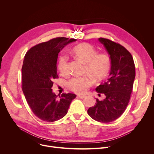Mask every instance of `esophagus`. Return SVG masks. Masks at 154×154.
Listing matches in <instances>:
<instances>
[{
	"label": "esophagus",
	"mask_w": 154,
	"mask_h": 154,
	"mask_svg": "<svg viewBox=\"0 0 154 154\" xmlns=\"http://www.w3.org/2000/svg\"><path fill=\"white\" fill-rule=\"evenodd\" d=\"M77 97H78L79 98L82 99H84V98L85 97V96H84V95H79Z\"/></svg>",
	"instance_id": "esophagus-1"
}]
</instances>
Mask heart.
Listing matches in <instances>:
<instances>
[{
	"label": "heart",
	"mask_w": 154,
	"mask_h": 154,
	"mask_svg": "<svg viewBox=\"0 0 154 154\" xmlns=\"http://www.w3.org/2000/svg\"><path fill=\"white\" fill-rule=\"evenodd\" d=\"M72 54L74 57L85 64L84 72L90 75L97 82L106 78L110 69V58L106 53L97 54L95 47L87 43L80 44L73 48ZM60 74H69V60L66 55L60 56L57 63ZM92 85V80L88 76L75 77L67 83L68 87L77 94L85 92Z\"/></svg>",
	"instance_id": "obj_1"
}]
</instances>
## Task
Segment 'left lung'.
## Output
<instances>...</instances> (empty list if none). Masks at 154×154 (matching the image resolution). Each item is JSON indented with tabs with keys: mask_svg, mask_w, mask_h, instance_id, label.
<instances>
[{
	"mask_svg": "<svg viewBox=\"0 0 154 154\" xmlns=\"http://www.w3.org/2000/svg\"><path fill=\"white\" fill-rule=\"evenodd\" d=\"M99 41L110 55L111 68L107 81L95 88L97 92L105 95V98L96 99L95 106L87 112L97 122L109 123L125 110L133 88L135 68L132 55L124 47L107 38H99Z\"/></svg>",
	"mask_w": 154,
	"mask_h": 154,
	"instance_id": "8db88e82",
	"label": "left lung"
}]
</instances>
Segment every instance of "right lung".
<instances>
[{"instance_id":"obj_1","label":"right lung","mask_w":154,"mask_h":154,"mask_svg":"<svg viewBox=\"0 0 154 154\" xmlns=\"http://www.w3.org/2000/svg\"><path fill=\"white\" fill-rule=\"evenodd\" d=\"M74 38L57 37L40 43L27 51L22 68V91L34 114L45 122H54L67 114L74 94L56 95L52 92L57 78V61L62 48Z\"/></svg>"}]
</instances>
